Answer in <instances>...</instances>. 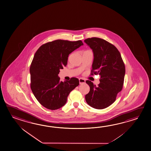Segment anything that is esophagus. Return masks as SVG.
I'll list each match as a JSON object with an SVG mask.
<instances>
[{
  "instance_id": "34e87169",
  "label": "esophagus",
  "mask_w": 151,
  "mask_h": 151,
  "mask_svg": "<svg viewBox=\"0 0 151 151\" xmlns=\"http://www.w3.org/2000/svg\"><path fill=\"white\" fill-rule=\"evenodd\" d=\"M79 83H80V84H84V83H86V81H85L84 79L80 78H79Z\"/></svg>"
}]
</instances>
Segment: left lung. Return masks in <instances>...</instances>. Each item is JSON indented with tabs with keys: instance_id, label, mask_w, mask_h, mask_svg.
<instances>
[{
	"instance_id": "obj_1",
	"label": "left lung",
	"mask_w": 151,
	"mask_h": 151,
	"mask_svg": "<svg viewBox=\"0 0 151 151\" xmlns=\"http://www.w3.org/2000/svg\"><path fill=\"white\" fill-rule=\"evenodd\" d=\"M84 42L93 54L91 75L99 74L101 77L97 86L86 81L90 91L85 96L86 101L92 108L105 109L114 103L123 88L125 65L117 48L106 40L94 37L86 39Z\"/></svg>"
}]
</instances>
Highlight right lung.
<instances>
[{
  "label": "right lung",
  "instance_id": "right-lung-1",
  "mask_svg": "<svg viewBox=\"0 0 151 151\" xmlns=\"http://www.w3.org/2000/svg\"><path fill=\"white\" fill-rule=\"evenodd\" d=\"M83 45L82 41L56 40L45 43L35 52L30 67L31 88L38 102L52 110L65 105L70 92L79 85L77 78L60 81V69L71 52Z\"/></svg>",
  "mask_w": 151,
  "mask_h": 151
}]
</instances>
